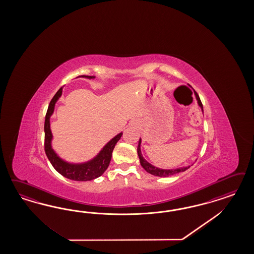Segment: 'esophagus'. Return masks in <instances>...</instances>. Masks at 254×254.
<instances>
[{
	"mask_svg": "<svg viewBox=\"0 0 254 254\" xmlns=\"http://www.w3.org/2000/svg\"><path fill=\"white\" fill-rule=\"evenodd\" d=\"M138 122L137 120H133V121H131L130 125L131 126H133V127H138Z\"/></svg>",
	"mask_w": 254,
	"mask_h": 254,
	"instance_id": "1",
	"label": "esophagus"
}]
</instances>
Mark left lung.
<instances>
[{
    "mask_svg": "<svg viewBox=\"0 0 254 254\" xmlns=\"http://www.w3.org/2000/svg\"><path fill=\"white\" fill-rule=\"evenodd\" d=\"M194 95H195V98H196V100H197V103H198L199 107L201 108V110H202V112H203V105H202V102H201V100H200L199 96L197 95V93L196 92H194ZM140 143H141V139L139 138L138 145V158H139V162H140V165H141V167H142L143 169L146 170L148 173H150V174H152V175H154V176H157V177H169V176H172V175H174V174H177V173H180V172L185 171L186 169H188L190 168V166L184 167V168H178V169H163L156 168V167H154L152 164H150L149 162H147L146 160L143 158V156H142V154H141V152H140Z\"/></svg>",
    "mask_w": 254,
    "mask_h": 254,
    "instance_id": "8db88e82",
    "label": "left lung"
}]
</instances>
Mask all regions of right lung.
<instances>
[{
	"label": "right lung",
	"instance_id": "1",
	"mask_svg": "<svg viewBox=\"0 0 254 254\" xmlns=\"http://www.w3.org/2000/svg\"><path fill=\"white\" fill-rule=\"evenodd\" d=\"M79 77H85L88 79L95 78V76H88V75H81ZM62 94V87L55 94L46 112V121H45V151H46V156L52 164V166L54 167V169L60 174H62V176L68 178L72 181H77V182L91 181L101 176L104 173V171L108 169L112 158V153L114 151V148L116 146L117 141L122 137L123 133L121 132L118 135H116L115 138H112L107 144L102 148V150L98 154V155L90 161L81 163V164H71V163L62 160V158L55 153L54 150L51 146V140L53 136L50 129V116H52L54 112L55 104L61 98Z\"/></svg>",
	"mask_w": 254,
	"mask_h": 254
}]
</instances>
